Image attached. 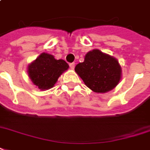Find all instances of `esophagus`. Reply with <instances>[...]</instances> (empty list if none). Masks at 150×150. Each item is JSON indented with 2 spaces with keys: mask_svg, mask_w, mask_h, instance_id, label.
Wrapping results in <instances>:
<instances>
[{
  "mask_svg": "<svg viewBox=\"0 0 150 150\" xmlns=\"http://www.w3.org/2000/svg\"><path fill=\"white\" fill-rule=\"evenodd\" d=\"M69 66H70V68L73 70V69H74V68H75V63H70V64H69Z\"/></svg>",
  "mask_w": 150,
  "mask_h": 150,
  "instance_id": "obj_1",
  "label": "esophagus"
}]
</instances>
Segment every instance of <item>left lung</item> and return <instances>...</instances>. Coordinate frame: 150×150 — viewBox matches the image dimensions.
I'll return each instance as SVG.
<instances>
[{"mask_svg":"<svg viewBox=\"0 0 150 150\" xmlns=\"http://www.w3.org/2000/svg\"><path fill=\"white\" fill-rule=\"evenodd\" d=\"M75 72L85 85L96 93H105L114 89L122 75L119 61L96 49L87 53L84 61L75 67Z\"/></svg>","mask_w":150,"mask_h":150,"instance_id":"obj_1","label":"left lung"}]
</instances>
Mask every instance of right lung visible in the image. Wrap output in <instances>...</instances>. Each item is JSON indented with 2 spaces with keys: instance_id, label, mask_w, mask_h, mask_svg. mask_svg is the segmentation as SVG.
Segmentation results:
<instances>
[{
  "instance_id": "add662e5",
  "label": "right lung",
  "mask_w": 150,
  "mask_h": 150,
  "mask_svg": "<svg viewBox=\"0 0 150 150\" xmlns=\"http://www.w3.org/2000/svg\"><path fill=\"white\" fill-rule=\"evenodd\" d=\"M68 68V64L63 59H56L52 54L42 53L28 65L27 73L34 85L45 91L54 87Z\"/></svg>"
}]
</instances>
